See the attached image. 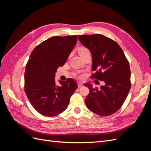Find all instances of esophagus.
Masks as SVG:
<instances>
[{"label":"esophagus","instance_id":"1","mask_svg":"<svg viewBox=\"0 0 151 151\" xmlns=\"http://www.w3.org/2000/svg\"><path fill=\"white\" fill-rule=\"evenodd\" d=\"M82 86H83V84L81 83H78V88H81Z\"/></svg>","mask_w":151,"mask_h":151}]
</instances>
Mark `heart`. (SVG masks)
Here are the masks:
<instances>
[{
    "label": "heart",
    "mask_w": 151,
    "mask_h": 151,
    "mask_svg": "<svg viewBox=\"0 0 151 151\" xmlns=\"http://www.w3.org/2000/svg\"><path fill=\"white\" fill-rule=\"evenodd\" d=\"M78 51H79V53L80 54V55H81L84 54V53H86L87 52H89V50L86 47H81L79 48ZM79 78H81L82 76H79Z\"/></svg>",
    "instance_id": "obj_1"
}]
</instances>
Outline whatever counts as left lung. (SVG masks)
I'll list each match as a JSON object with an SVG mask.
<instances>
[{
  "label": "left lung",
  "instance_id": "left-lung-1",
  "mask_svg": "<svg viewBox=\"0 0 151 151\" xmlns=\"http://www.w3.org/2000/svg\"><path fill=\"white\" fill-rule=\"evenodd\" d=\"M78 37L92 54V70L96 72L91 77L105 83L100 89L84 84L89 89L86 105L98 115H111L122 106L131 88L129 61L119 45L111 38L99 34Z\"/></svg>",
  "mask_w": 151,
  "mask_h": 151
}]
</instances>
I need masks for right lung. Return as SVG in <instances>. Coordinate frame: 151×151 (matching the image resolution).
Wrapping results in <instances>:
<instances>
[{
  "label": "right lung",
  "instance_id": "obj_1",
  "mask_svg": "<svg viewBox=\"0 0 151 151\" xmlns=\"http://www.w3.org/2000/svg\"><path fill=\"white\" fill-rule=\"evenodd\" d=\"M77 36H53L36 46L26 65L24 91L30 103L41 115L55 116L65 111L77 89L71 78L59 81L55 76L63 66L77 43Z\"/></svg>",
  "mask_w": 151,
  "mask_h": 151
}]
</instances>
